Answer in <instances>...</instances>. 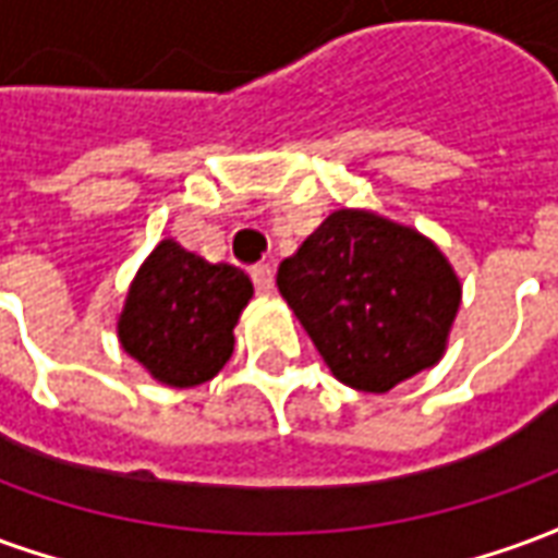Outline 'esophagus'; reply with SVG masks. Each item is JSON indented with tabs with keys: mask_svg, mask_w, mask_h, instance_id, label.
<instances>
[{
	"mask_svg": "<svg viewBox=\"0 0 558 558\" xmlns=\"http://www.w3.org/2000/svg\"><path fill=\"white\" fill-rule=\"evenodd\" d=\"M251 278H254V287L259 295H271L275 292V271L268 263H259V266L251 268Z\"/></svg>",
	"mask_w": 558,
	"mask_h": 558,
	"instance_id": "1",
	"label": "esophagus"
}]
</instances>
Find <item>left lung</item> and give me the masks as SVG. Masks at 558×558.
<instances>
[{
    "label": "left lung",
    "mask_w": 558,
    "mask_h": 558,
    "mask_svg": "<svg viewBox=\"0 0 558 558\" xmlns=\"http://www.w3.org/2000/svg\"><path fill=\"white\" fill-rule=\"evenodd\" d=\"M278 290L328 371L371 395L439 364L463 295L427 235L367 208L331 211L280 263Z\"/></svg>",
    "instance_id": "8db88e82"
}]
</instances>
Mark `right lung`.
Returning a JSON list of instances; mask_svg holds the SVG:
<instances>
[{"label": "right lung", "instance_id": "1", "mask_svg": "<svg viewBox=\"0 0 558 558\" xmlns=\"http://www.w3.org/2000/svg\"><path fill=\"white\" fill-rule=\"evenodd\" d=\"M254 283L230 263H208L163 239L131 280L116 323L122 350L170 388H194L230 362L232 328Z\"/></svg>", "mask_w": 558, "mask_h": 558}]
</instances>
